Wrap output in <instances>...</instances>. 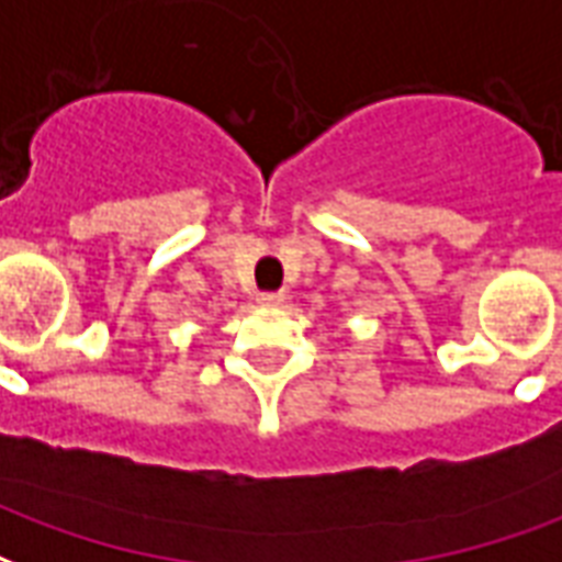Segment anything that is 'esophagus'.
Here are the masks:
<instances>
[{
	"instance_id": "esophagus-1",
	"label": "esophagus",
	"mask_w": 562,
	"mask_h": 562,
	"mask_svg": "<svg viewBox=\"0 0 562 562\" xmlns=\"http://www.w3.org/2000/svg\"><path fill=\"white\" fill-rule=\"evenodd\" d=\"M256 301H259L261 306H280V303L285 301V297H282V292H261L259 297H256Z\"/></svg>"
}]
</instances>
